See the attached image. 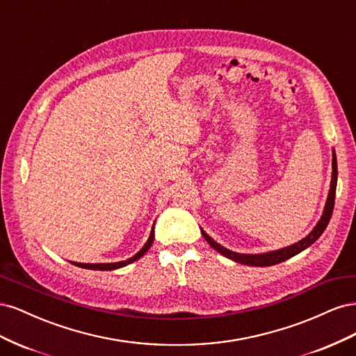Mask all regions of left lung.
Here are the masks:
<instances>
[{
  "instance_id": "left-lung-1",
  "label": "left lung",
  "mask_w": 356,
  "mask_h": 356,
  "mask_svg": "<svg viewBox=\"0 0 356 356\" xmlns=\"http://www.w3.org/2000/svg\"><path fill=\"white\" fill-rule=\"evenodd\" d=\"M336 186H337V159H336V153H332L331 187H330L328 199H327V203H325V209H324V213H322L319 222L316 224V227L310 232V234L306 236L305 239H301L300 242L291 245V246L282 248V250H279V251H272V252H266V254H251V255L250 254H238V252H233V251L227 250V248H224L220 243L215 242L203 230H202V234H203L204 241H207L215 251H218L220 254L230 258V260H233L236 263L246 264V266H255V267H266V266L279 264V263L288 260V258L297 255L298 252L305 251L306 248H309L312 243H315L319 236L324 233V230L327 229V225L331 220V215H332L334 199H336Z\"/></svg>"
}]
</instances>
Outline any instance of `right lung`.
<instances>
[{
	"label": "right lung",
	"instance_id": "obj_1",
	"mask_svg": "<svg viewBox=\"0 0 356 356\" xmlns=\"http://www.w3.org/2000/svg\"><path fill=\"white\" fill-rule=\"evenodd\" d=\"M153 241H154V227H153L152 233H149V238H148L147 243L143 246V250L139 251L138 254H135L132 258H129V260H126V261H118V263H101V264H84V263H72V261H71V263L75 264V266H79V267H83V268H90V270H115V268L124 267V266H127V264H131V263L139 260V258H141V257L149 250V246L153 245Z\"/></svg>",
	"mask_w": 356,
	"mask_h": 356
}]
</instances>
